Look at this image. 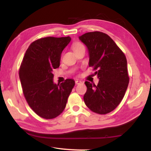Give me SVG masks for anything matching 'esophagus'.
<instances>
[{
	"label": "esophagus",
	"mask_w": 151,
	"mask_h": 151,
	"mask_svg": "<svg viewBox=\"0 0 151 151\" xmlns=\"http://www.w3.org/2000/svg\"><path fill=\"white\" fill-rule=\"evenodd\" d=\"M76 84H80V83H82V81L80 80H78V79H77V80H76Z\"/></svg>",
	"instance_id": "obj_1"
}]
</instances>
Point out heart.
I'll list each match as a JSON object with an SVG mask.
<instances>
[{"label":"heart","mask_w":151,"mask_h":151,"mask_svg":"<svg viewBox=\"0 0 151 151\" xmlns=\"http://www.w3.org/2000/svg\"><path fill=\"white\" fill-rule=\"evenodd\" d=\"M83 45H82L81 43H77V44H75L73 46V51L77 50V49L81 48V47H83Z\"/></svg>","instance_id":"heart-1"}]
</instances>
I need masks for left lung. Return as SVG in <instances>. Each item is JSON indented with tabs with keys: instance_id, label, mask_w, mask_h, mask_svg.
I'll use <instances>...</instances> for the list:
<instances>
[{
	"instance_id": "left-lung-1",
	"label": "left lung",
	"mask_w": 151,
	"mask_h": 151,
	"mask_svg": "<svg viewBox=\"0 0 151 151\" xmlns=\"http://www.w3.org/2000/svg\"><path fill=\"white\" fill-rule=\"evenodd\" d=\"M87 48L88 66L93 67L99 82L95 85L86 81L85 104L93 112L106 114L121 102L129 82L125 55L111 37L104 33L93 32L79 36Z\"/></svg>"
}]
</instances>
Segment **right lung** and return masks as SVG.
I'll return each mask as SVG.
<instances>
[{
  "instance_id": "1",
  "label": "right lung",
  "mask_w": 151,
  "mask_h": 151,
  "mask_svg": "<svg viewBox=\"0 0 151 151\" xmlns=\"http://www.w3.org/2000/svg\"><path fill=\"white\" fill-rule=\"evenodd\" d=\"M71 38L47 37L33 42L27 49L19 70L24 96L39 116L53 119L65 109L75 85L73 79L60 84L53 82V69L60 66L61 54Z\"/></svg>"
}]
</instances>
